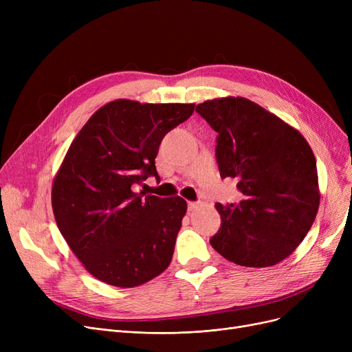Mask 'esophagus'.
Segmentation results:
<instances>
[{
	"instance_id": "1",
	"label": "esophagus",
	"mask_w": 352,
	"mask_h": 352,
	"mask_svg": "<svg viewBox=\"0 0 352 352\" xmlns=\"http://www.w3.org/2000/svg\"><path fill=\"white\" fill-rule=\"evenodd\" d=\"M198 207V202H194V201H190L188 202V211H192V210H195Z\"/></svg>"
}]
</instances>
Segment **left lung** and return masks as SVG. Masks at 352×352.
<instances>
[{
  "mask_svg": "<svg viewBox=\"0 0 352 352\" xmlns=\"http://www.w3.org/2000/svg\"><path fill=\"white\" fill-rule=\"evenodd\" d=\"M217 135L221 178H235L241 199L215 207L212 248L244 267L283 261L309 231L320 194L317 162L305 138L258 104L228 97L198 104Z\"/></svg>",
  "mask_w": 352,
  "mask_h": 352,
  "instance_id": "left-lung-1",
  "label": "left lung"
}]
</instances>
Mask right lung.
<instances>
[{
	"label": "right lung",
	"instance_id": "add662e5",
	"mask_svg": "<svg viewBox=\"0 0 352 352\" xmlns=\"http://www.w3.org/2000/svg\"><path fill=\"white\" fill-rule=\"evenodd\" d=\"M194 107L117 100L72 141L52 184V211L72 252L100 281L131 288L170 265L187 202L134 188L160 178V144Z\"/></svg>",
	"mask_w": 352,
	"mask_h": 352
}]
</instances>
